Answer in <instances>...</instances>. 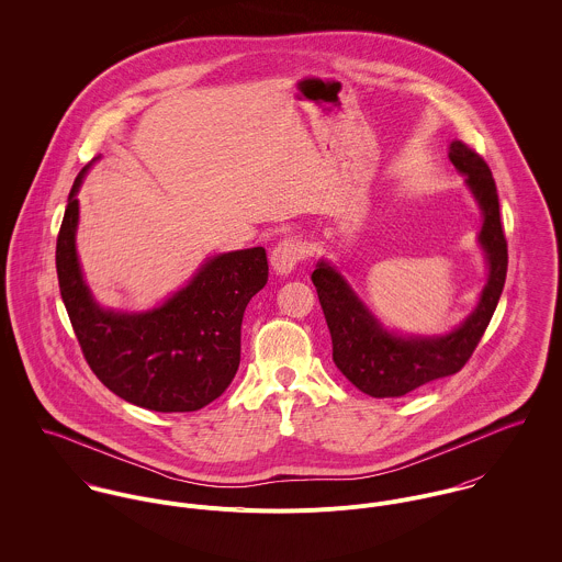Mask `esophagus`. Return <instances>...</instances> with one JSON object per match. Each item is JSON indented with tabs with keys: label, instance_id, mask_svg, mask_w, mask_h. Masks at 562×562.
<instances>
[{
	"label": "esophagus",
	"instance_id": "esophagus-1",
	"mask_svg": "<svg viewBox=\"0 0 562 562\" xmlns=\"http://www.w3.org/2000/svg\"><path fill=\"white\" fill-rule=\"evenodd\" d=\"M303 255H305V248L301 241L285 238L272 248L270 263L277 274H290L296 268V263L303 259Z\"/></svg>",
	"mask_w": 562,
	"mask_h": 562
}]
</instances>
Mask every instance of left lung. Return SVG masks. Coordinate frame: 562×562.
Listing matches in <instances>:
<instances>
[{"mask_svg":"<svg viewBox=\"0 0 562 562\" xmlns=\"http://www.w3.org/2000/svg\"><path fill=\"white\" fill-rule=\"evenodd\" d=\"M448 158L465 175V186L481 207L479 244L486 259L479 305L457 328L443 335H402L370 312L333 263L321 259L312 274L330 330L333 361L357 390L372 398H398L435 379L457 374L479 346L504 290L508 250L493 175L486 161L461 140L450 143Z\"/></svg>","mask_w":562,"mask_h":562,"instance_id":"8db88e82","label":"left lung"}]
</instances>
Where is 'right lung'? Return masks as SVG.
<instances>
[{"instance_id": "add662e5", "label": "right lung", "mask_w": 562, "mask_h": 562, "mask_svg": "<svg viewBox=\"0 0 562 562\" xmlns=\"http://www.w3.org/2000/svg\"><path fill=\"white\" fill-rule=\"evenodd\" d=\"M69 192L58 234L60 294L81 352L119 398L160 413L199 411L216 401L240 366V328L248 301L268 281L263 246L207 257L194 277L147 312L101 307L81 272L76 234L81 181Z\"/></svg>"}]
</instances>
